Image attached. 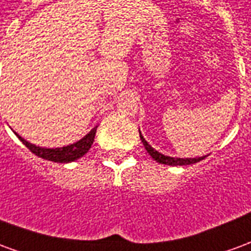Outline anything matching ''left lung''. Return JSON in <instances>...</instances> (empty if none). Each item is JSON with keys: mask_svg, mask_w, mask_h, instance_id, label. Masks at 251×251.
Returning a JSON list of instances; mask_svg holds the SVG:
<instances>
[{"mask_svg": "<svg viewBox=\"0 0 251 251\" xmlns=\"http://www.w3.org/2000/svg\"><path fill=\"white\" fill-rule=\"evenodd\" d=\"M140 138H141L142 144H144V147L147 149V152L152 156L157 163L160 164H167V165H189V164H195V163H199L200 160H203L205 156L203 157H195V158H177V157H169V156H165L163 153L157 152L156 149H153L149 144L147 142V140L142 137L141 131H140Z\"/></svg>", "mask_w": 251, "mask_h": 251, "instance_id": "8db88e82", "label": "left lung"}]
</instances>
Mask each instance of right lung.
I'll use <instances>...</instances> for the list:
<instances>
[{"label": "right lung", "instance_id": "add662e5", "mask_svg": "<svg viewBox=\"0 0 251 251\" xmlns=\"http://www.w3.org/2000/svg\"><path fill=\"white\" fill-rule=\"evenodd\" d=\"M95 133H97V127H94L88 134H86L82 140H79L75 144H71V145H67V147L63 148H55V149L36 147L33 144L25 141L24 138L20 137L17 133H16V136L19 137L20 141L23 142L30 152L35 153L36 156H39V157L44 158V160H50V161H53V163H71V161H75L77 158L83 157L88 152V149L93 145Z\"/></svg>", "mask_w": 251, "mask_h": 251}]
</instances>
